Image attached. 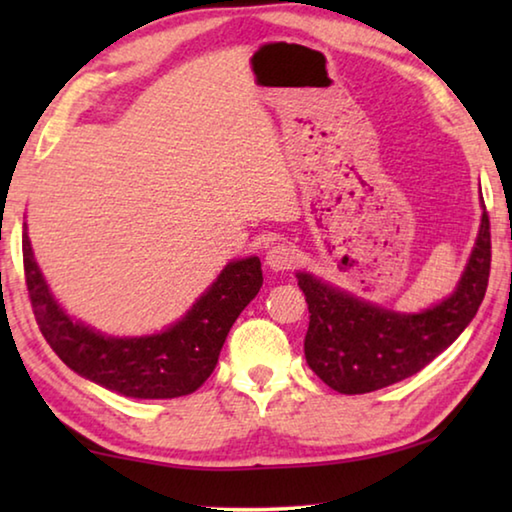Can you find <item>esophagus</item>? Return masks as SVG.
I'll list each match as a JSON object with an SVG mask.
<instances>
[{"label":"esophagus","instance_id":"1","mask_svg":"<svg viewBox=\"0 0 512 512\" xmlns=\"http://www.w3.org/2000/svg\"><path fill=\"white\" fill-rule=\"evenodd\" d=\"M296 262V250L289 244H275L268 248L266 253V266L273 271H287Z\"/></svg>","mask_w":512,"mask_h":512}]
</instances>
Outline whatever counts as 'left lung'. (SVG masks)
<instances>
[{
    "instance_id": "8db88e82",
    "label": "left lung",
    "mask_w": 512,
    "mask_h": 512,
    "mask_svg": "<svg viewBox=\"0 0 512 512\" xmlns=\"http://www.w3.org/2000/svg\"><path fill=\"white\" fill-rule=\"evenodd\" d=\"M481 207L479 235L456 289L418 314H400L307 271L296 273L311 314L305 359L329 388L361 395L397 384L463 334L479 311L490 275V221Z\"/></svg>"
}]
</instances>
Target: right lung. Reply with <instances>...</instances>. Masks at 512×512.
I'll return each instance as SVG.
<instances>
[{
	"label": "right lung",
	"mask_w": 512,
	"mask_h": 512,
	"mask_svg": "<svg viewBox=\"0 0 512 512\" xmlns=\"http://www.w3.org/2000/svg\"><path fill=\"white\" fill-rule=\"evenodd\" d=\"M24 275L33 314L60 361L76 375L135 400H171L194 393L219 361L230 327L262 287V262L232 259L187 314L144 336H108L67 314L54 298L22 232Z\"/></svg>",
	"instance_id": "1"
}]
</instances>
